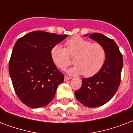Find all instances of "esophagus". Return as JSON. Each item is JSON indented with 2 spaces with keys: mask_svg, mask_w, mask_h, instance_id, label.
I'll list each match as a JSON object with an SVG mask.
<instances>
[{
  "mask_svg": "<svg viewBox=\"0 0 133 133\" xmlns=\"http://www.w3.org/2000/svg\"><path fill=\"white\" fill-rule=\"evenodd\" d=\"M72 78L70 77H68V76H65L64 77V79H65V81H67V80H69V79H71Z\"/></svg>",
  "mask_w": 133,
  "mask_h": 133,
  "instance_id": "1",
  "label": "esophagus"
}]
</instances>
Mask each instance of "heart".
<instances>
[{"label":"heart","instance_id":"1","mask_svg":"<svg viewBox=\"0 0 133 133\" xmlns=\"http://www.w3.org/2000/svg\"><path fill=\"white\" fill-rule=\"evenodd\" d=\"M66 48L55 45L50 50L52 61L57 68L65 70L72 63L75 66L68 70L70 75L83 74L90 77L99 72L105 59V50L99 43H92L81 36H74L65 42Z\"/></svg>","mask_w":133,"mask_h":133}]
</instances>
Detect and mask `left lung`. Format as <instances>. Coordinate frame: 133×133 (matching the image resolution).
Returning <instances> with one entry per match:
<instances>
[{"mask_svg": "<svg viewBox=\"0 0 133 133\" xmlns=\"http://www.w3.org/2000/svg\"><path fill=\"white\" fill-rule=\"evenodd\" d=\"M89 37L103 46L105 50V62L101 70L92 77L82 79L81 87L75 94L83 105L95 108L107 103L117 91L124 62L122 53L113 39L101 33H93Z\"/></svg>", "mask_w": 133, "mask_h": 133, "instance_id": "8db88e82", "label": "left lung"}]
</instances>
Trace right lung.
<instances>
[{"label":"right lung","mask_w":133,"mask_h":133,"mask_svg":"<svg viewBox=\"0 0 133 133\" xmlns=\"http://www.w3.org/2000/svg\"><path fill=\"white\" fill-rule=\"evenodd\" d=\"M68 35L34 31L18 38L14 46L9 72L16 94L32 108L47 105L54 99L64 75L52 61L50 50Z\"/></svg>","instance_id":"obj_1"}]
</instances>
